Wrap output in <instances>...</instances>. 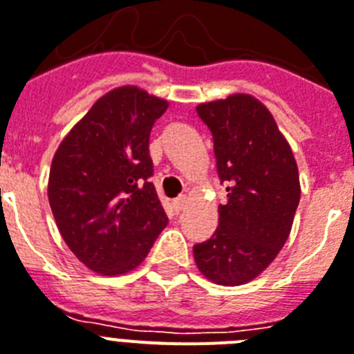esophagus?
<instances>
[{
  "label": "esophagus",
  "mask_w": 354,
  "mask_h": 354,
  "mask_svg": "<svg viewBox=\"0 0 354 354\" xmlns=\"http://www.w3.org/2000/svg\"><path fill=\"white\" fill-rule=\"evenodd\" d=\"M174 209L175 212H183L184 206H186V195H180V197L174 198Z\"/></svg>",
  "instance_id": "obj_1"
}]
</instances>
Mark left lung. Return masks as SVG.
Instances as JSON below:
<instances>
[{
  "label": "left lung",
  "mask_w": 354,
  "mask_h": 354,
  "mask_svg": "<svg viewBox=\"0 0 354 354\" xmlns=\"http://www.w3.org/2000/svg\"><path fill=\"white\" fill-rule=\"evenodd\" d=\"M213 136L221 184L218 227L195 244L198 271L221 286L246 284L275 261L300 201L299 168L270 110L248 93L197 106Z\"/></svg>",
  "instance_id": "8db88e82"
}]
</instances>
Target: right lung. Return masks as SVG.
I'll list each match as a JSON object with an SVG mask.
<instances>
[{"instance_id":"obj_1","label":"right lung","mask_w":354,"mask_h":354,"mask_svg":"<svg viewBox=\"0 0 354 354\" xmlns=\"http://www.w3.org/2000/svg\"><path fill=\"white\" fill-rule=\"evenodd\" d=\"M165 99L121 86L95 101L63 139L48 203L70 251L95 273L121 275L145 261L168 224L150 183V131Z\"/></svg>"}]
</instances>
